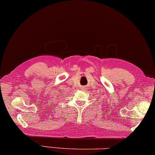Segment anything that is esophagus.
Listing matches in <instances>:
<instances>
[{
    "mask_svg": "<svg viewBox=\"0 0 155 155\" xmlns=\"http://www.w3.org/2000/svg\"><path fill=\"white\" fill-rule=\"evenodd\" d=\"M86 86H83V87H82V89H83V90L86 89Z\"/></svg>",
    "mask_w": 155,
    "mask_h": 155,
    "instance_id": "34e87169",
    "label": "esophagus"
}]
</instances>
